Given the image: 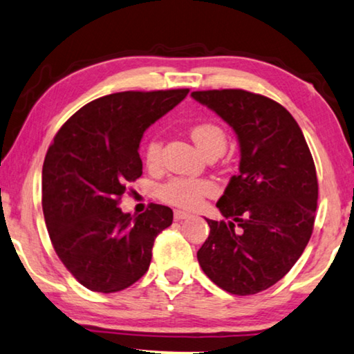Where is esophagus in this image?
Here are the masks:
<instances>
[{"mask_svg": "<svg viewBox=\"0 0 354 354\" xmlns=\"http://www.w3.org/2000/svg\"><path fill=\"white\" fill-rule=\"evenodd\" d=\"M189 217V214L183 212V211H174V218L177 220V222H180V220H185Z\"/></svg>", "mask_w": 354, "mask_h": 354, "instance_id": "1", "label": "esophagus"}]
</instances>
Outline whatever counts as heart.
<instances>
[{
	"label": "heart",
	"instance_id": "b5f03b06",
	"mask_svg": "<svg viewBox=\"0 0 354 354\" xmlns=\"http://www.w3.org/2000/svg\"><path fill=\"white\" fill-rule=\"evenodd\" d=\"M194 143L201 148L204 155L211 151H225L227 148V132L217 122H198L189 131ZM162 140L160 136L151 134L143 142L142 155L147 166L156 167L161 161ZM214 192V185L204 178L172 177L158 188V196L172 206L192 209L198 206L199 201Z\"/></svg>",
	"mask_w": 354,
	"mask_h": 354
}]
</instances>
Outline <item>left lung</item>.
<instances>
[{
	"label": "left lung",
	"instance_id": "left-lung-1",
	"mask_svg": "<svg viewBox=\"0 0 354 354\" xmlns=\"http://www.w3.org/2000/svg\"><path fill=\"white\" fill-rule=\"evenodd\" d=\"M236 132L241 161L218 211L207 220L198 262L207 278L234 295H252L278 283L308 244L315 227L317 177L304 132L288 110L243 89L194 91Z\"/></svg>",
	"mask_w": 354,
	"mask_h": 354
}]
</instances>
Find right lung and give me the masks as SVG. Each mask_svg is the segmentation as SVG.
Returning a JSON list of instances; mask_svg holds the SVG:
<instances>
[{"label": "right lung", "instance_id": "right-lung-1", "mask_svg": "<svg viewBox=\"0 0 354 354\" xmlns=\"http://www.w3.org/2000/svg\"><path fill=\"white\" fill-rule=\"evenodd\" d=\"M189 89L126 91L80 109L60 127L43 165V212L65 268L94 292L129 288L147 273L151 249L172 209L150 204L132 217L120 207L142 176L143 132Z\"/></svg>", "mask_w": 354, "mask_h": 354}]
</instances>
